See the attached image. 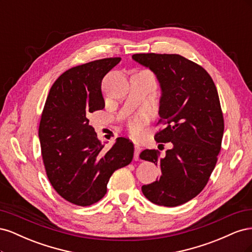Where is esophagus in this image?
<instances>
[{
    "label": "esophagus",
    "instance_id": "obj_1",
    "mask_svg": "<svg viewBox=\"0 0 252 252\" xmlns=\"http://www.w3.org/2000/svg\"><path fill=\"white\" fill-rule=\"evenodd\" d=\"M140 152H141L140 145L134 144V156H133V158L135 159V161H138V159L140 158Z\"/></svg>",
    "mask_w": 252,
    "mask_h": 252
}]
</instances>
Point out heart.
<instances>
[{
    "label": "heart",
    "mask_w": 252,
    "mask_h": 252,
    "mask_svg": "<svg viewBox=\"0 0 252 252\" xmlns=\"http://www.w3.org/2000/svg\"><path fill=\"white\" fill-rule=\"evenodd\" d=\"M148 122V111L142 110L135 113L127 121V129L133 138H138L143 132V129Z\"/></svg>",
    "instance_id": "obj_1"
}]
</instances>
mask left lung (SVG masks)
<instances>
[{
  "label": "left lung",
  "instance_id": "1",
  "mask_svg": "<svg viewBox=\"0 0 252 252\" xmlns=\"http://www.w3.org/2000/svg\"><path fill=\"white\" fill-rule=\"evenodd\" d=\"M132 59L154 71L162 87L159 146L172 148L161 157L157 149L140 154L161 167L156 182L142 186L154 204L175 207L199 194L207 184L222 148L224 118L218 90L202 66L180 55L135 53ZM158 146V147H159Z\"/></svg>",
  "mask_w": 252,
  "mask_h": 252
}]
</instances>
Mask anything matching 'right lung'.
<instances>
[{"instance_id":"add662e5","label":"right lung","mask_w":252,"mask_h":252,"mask_svg":"<svg viewBox=\"0 0 252 252\" xmlns=\"http://www.w3.org/2000/svg\"><path fill=\"white\" fill-rule=\"evenodd\" d=\"M121 58L70 68L53 83L39 126L47 178L56 191L78 206H90L107 192L111 174L132 161L133 144L119 138L106 150L89 116L105 107L102 80Z\"/></svg>"}]
</instances>
